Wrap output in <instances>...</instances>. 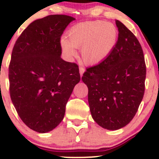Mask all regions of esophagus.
<instances>
[{
  "mask_svg": "<svg viewBox=\"0 0 159 159\" xmlns=\"http://www.w3.org/2000/svg\"><path fill=\"white\" fill-rule=\"evenodd\" d=\"M79 70H80V75H81V77L83 75V74H84V70H85V69H84V67L80 66Z\"/></svg>",
  "mask_w": 159,
  "mask_h": 159,
  "instance_id": "34e87169",
  "label": "esophagus"
}]
</instances>
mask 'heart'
Wrapping results in <instances>:
<instances>
[{
	"instance_id": "1",
	"label": "heart",
	"mask_w": 159,
	"mask_h": 159,
	"mask_svg": "<svg viewBox=\"0 0 159 159\" xmlns=\"http://www.w3.org/2000/svg\"><path fill=\"white\" fill-rule=\"evenodd\" d=\"M118 31L110 22L92 20L77 23L67 32V38L61 39V47L68 57L76 54L81 48V55L85 64L95 65L105 61L116 46Z\"/></svg>"
}]
</instances>
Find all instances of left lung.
Instances as JSON below:
<instances>
[{
	"instance_id": "8db88e82",
	"label": "left lung",
	"mask_w": 159,
	"mask_h": 159,
	"mask_svg": "<svg viewBox=\"0 0 159 159\" xmlns=\"http://www.w3.org/2000/svg\"><path fill=\"white\" fill-rule=\"evenodd\" d=\"M116 46L102 62L83 74L89 89L91 116L104 129L125 127L135 115L145 93L146 65L142 46L134 34L116 20Z\"/></svg>"
}]
</instances>
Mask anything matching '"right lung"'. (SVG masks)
<instances>
[{
    "instance_id": "right-lung-1",
    "label": "right lung",
    "mask_w": 159,
    "mask_h": 159,
    "mask_svg": "<svg viewBox=\"0 0 159 159\" xmlns=\"http://www.w3.org/2000/svg\"><path fill=\"white\" fill-rule=\"evenodd\" d=\"M73 20L62 14L34 20L13 48L8 70L11 101L22 121L39 133L60 124L81 79L78 65L61 57V37Z\"/></svg>"
}]
</instances>
